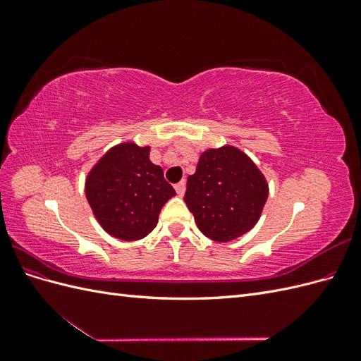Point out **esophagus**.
<instances>
[{"instance_id": "1", "label": "esophagus", "mask_w": 361, "mask_h": 361, "mask_svg": "<svg viewBox=\"0 0 361 361\" xmlns=\"http://www.w3.org/2000/svg\"><path fill=\"white\" fill-rule=\"evenodd\" d=\"M174 188H176L178 195H180V197H182V195L185 194V190H187V183H185V180H180L179 183H176V187H174Z\"/></svg>"}]
</instances>
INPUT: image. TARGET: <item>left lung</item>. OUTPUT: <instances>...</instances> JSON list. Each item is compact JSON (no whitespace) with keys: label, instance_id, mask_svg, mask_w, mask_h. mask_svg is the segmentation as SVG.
Instances as JSON below:
<instances>
[{"label":"left lung","instance_id":"8db88e82","mask_svg":"<svg viewBox=\"0 0 361 361\" xmlns=\"http://www.w3.org/2000/svg\"><path fill=\"white\" fill-rule=\"evenodd\" d=\"M267 199L265 176L233 146L203 152L183 197L199 231L216 243L233 241L251 231Z\"/></svg>","mask_w":361,"mask_h":361}]
</instances>
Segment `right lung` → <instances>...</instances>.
<instances>
[{
  "instance_id": "1",
  "label": "right lung",
  "mask_w": 361,
  "mask_h": 361,
  "mask_svg": "<svg viewBox=\"0 0 361 361\" xmlns=\"http://www.w3.org/2000/svg\"><path fill=\"white\" fill-rule=\"evenodd\" d=\"M150 147L122 143L99 159L85 180V195L106 233L137 241L154 231L158 216L176 191L149 159Z\"/></svg>"
}]
</instances>
